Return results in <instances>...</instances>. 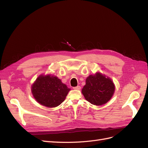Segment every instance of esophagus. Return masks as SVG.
I'll return each instance as SVG.
<instances>
[{
	"label": "esophagus",
	"mask_w": 148,
	"mask_h": 148,
	"mask_svg": "<svg viewBox=\"0 0 148 148\" xmlns=\"http://www.w3.org/2000/svg\"><path fill=\"white\" fill-rule=\"evenodd\" d=\"M73 89H75V90H79V89H81V87H80L79 86H77L73 87Z\"/></svg>",
	"instance_id": "obj_1"
}]
</instances>
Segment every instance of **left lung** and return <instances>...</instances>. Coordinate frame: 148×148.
<instances>
[{"instance_id": "obj_1", "label": "left lung", "mask_w": 148, "mask_h": 148, "mask_svg": "<svg viewBox=\"0 0 148 148\" xmlns=\"http://www.w3.org/2000/svg\"><path fill=\"white\" fill-rule=\"evenodd\" d=\"M115 89V84L110 78L96 72L87 77L82 92L86 100L91 104L102 106L110 101Z\"/></svg>"}]
</instances>
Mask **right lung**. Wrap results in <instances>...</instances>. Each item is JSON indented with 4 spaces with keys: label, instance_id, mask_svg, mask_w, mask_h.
<instances>
[{
    "label": "right lung",
    "instance_id": "1",
    "mask_svg": "<svg viewBox=\"0 0 148 148\" xmlns=\"http://www.w3.org/2000/svg\"><path fill=\"white\" fill-rule=\"evenodd\" d=\"M70 89L56 76L41 75L31 86V92L39 104L56 107L63 102Z\"/></svg>",
    "mask_w": 148,
    "mask_h": 148
}]
</instances>
